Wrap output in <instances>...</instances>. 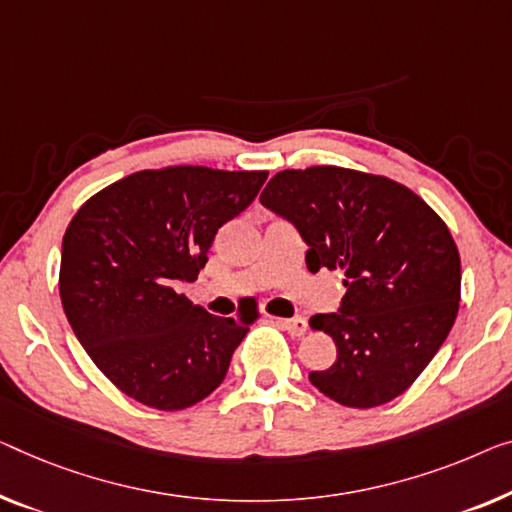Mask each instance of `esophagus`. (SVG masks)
I'll return each instance as SVG.
<instances>
[{
  "label": "esophagus",
  "mask_w": 512,
  "mask_h": 512,
  "mask_svg": "<svg viewBox=\"0 0 512 512\" xmlns=\"http://www.w3.org/2000/svg\"><path fill=\"white\" fill-rule=\"evenodd\" d=\"M278 324L294 338H301V335L308 331V322L303 317H289V319H278Z\"/></svg>",
  "instance_id": "34e87169"
}]
</instances>
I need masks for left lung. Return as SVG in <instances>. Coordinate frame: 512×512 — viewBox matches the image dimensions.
Returning <instances> with one entry per match:
<instances>
[{
	"label": "left lung",
	"instance_id": "left-lung-1",
	"mask_svg": "<svg viewBox=\"0 0 512 512\" xmlns=\"http://www.w3.org/2000/svg\"><path fill=\"white\" fill-rule=\"evenodd\" d=\"M259 202L294 223L312 273L345 276L340 310L310 319L338 347L329 370L310 372L312 386L354 409L398 398L460 308V253L444 220L402 183L335 165L282 170Z\"/></svg>",
	"mask_w": 512,
	"mask_h": 512
}]
</instances>
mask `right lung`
I'll use <instances>...</instances> for the list:
<instances>
[{"instance_id":"1","label":"right lung","mask_w":512,"mask_h":512,"mask_svg":"<svg viewBox=\"0 0 512 512\" xmlns=\"http://www.w3.org/2000/svg\"><path fill=\"white\" fill-rule=\"evenodd\" d=\"M266 177L202 165L142 170L89 197L68 223L61 305L96 368L128 398L177 411L223 384L257 315H209L174 285L197 280L213 236Z\"/></svg>"}]
</instances>
